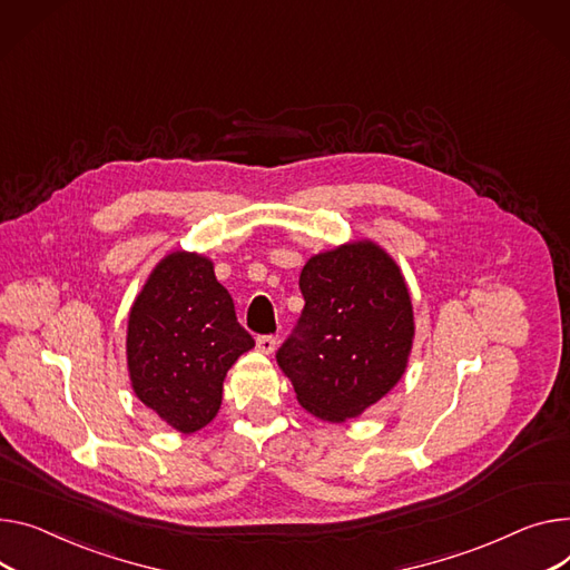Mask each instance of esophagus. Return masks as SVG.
Instances as JSON below:
<instances>
[{
	"instance_id": "esophagus-1",
	"label": "esophagus",
	"mask_w": 570,
	"mask_h": 570,
	"mask_svg": "<svg viewBox=\"0 0 570 570\" xmlns=\"http://www.w3.org/2000/svg\"><path fill=\"white\" fill-rule=\"evenodd\" d=\"M256 348L263 355H273L275 348H277V338L275 336H258L256 338Z\"/></svg>"
}]
</instances>
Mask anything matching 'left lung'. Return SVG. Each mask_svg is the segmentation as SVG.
Returning <instances> with one entry per match:
<instances>
[{
  "mask_svg": "<svg viewBox=\"0 0 570 570\" xmlns=\"http://www.w3.org/2000/svg\"><path fill=\"white\" fill-rule=\"evenodd\" d=\"M299 291L305 309L277 364L302 407L344 424L387 396L407 368L410 291L399 263L368 238L314 254Z\"/></svg>",
  "mask_w": 570,
  "mask_h": 570,
  "instance_id": "left-lung-1",
  "label": "left lung"
}]
</instances>
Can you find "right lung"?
<instances>
[{"mask_svg": "<svg viewBox=\"0 0 570 570\" xmlns=\"http://www.w3.org/2000/svg\"><path fill=\"white\" fill-rule=\"evenodd\" d=\"M254 348L234 299L199 252H169L128 314L126 357L135 396L178 433L208 426L226 371Z\"/></svg>", "mask_w": 570, "mask_h": 570, "instance_id": "right-lung-1", "label": "right lung"}]
</instances>
